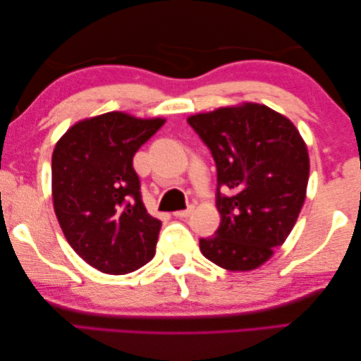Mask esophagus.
I'll return each mask as SVG.
<instances>
[{"instance_id":"obj_1","label":"esophagus","mask_w":361,"mask_h":361,"mask_svg":"<svg viewBox=\"0 0 361 361\" xmlns=\"http://www.w3.org/2000/svg\"><path fill=\"white\" fill-rule=\"evenodd\" d=\"M193 212V206H188L187 209H182V211H176L174 216L176 217H180V219H184V217H188Z\"/></svg>"}]
</instances>
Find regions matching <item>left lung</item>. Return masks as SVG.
<instances>
[{"mask_svg": "<svg viewBox=\"0 0 361 361\" xmlns=\"http://www.w3.org/2000/svg\"><path fill=\"white\" fill-rule=\"evenodd\" d=\"M187 123L217 169L221 226L200 240V250L222 269H257L285 243L304 204L310 169L304 140L288 118L259 104L198 114Z\"/></svg>", "mask_w": 361, "mask_h": 361, "instance_id": "obj_1", "label": "left lung"}]
</instances>
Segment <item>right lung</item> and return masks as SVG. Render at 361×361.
I'll list each match as a JSON object with an SVG mask.
<instances>
[{
	"label": "right lung",
	"mask_w": 361,
	"mask_h": 361,
	"mask_svg": "<svg viewBox=\"0 0 361 361\" xmlns=\"http://www.w3.org/2000/svg\"><path fill=\"white\" fill-rule=\"evenodd\" d=\"M163 125L110 111L76 123L52 153L57 221L75 252L104 274H131L155 256L161 222L142 202L133 158Z\"/></svg>",
	"instance_id": "right-lung-1"
}]
</instances>
